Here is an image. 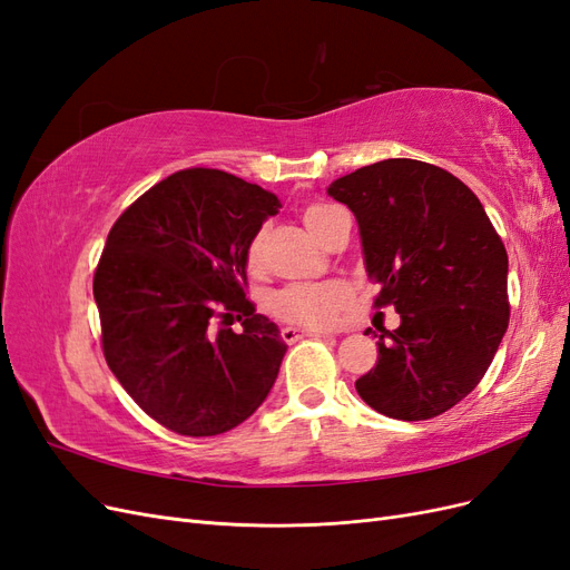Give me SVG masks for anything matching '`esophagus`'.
<instances>
[{"mask_svg":"<svg viewBox=\"0 0 570 570\" xmlns=\"http://www.w3.org/2000/svg\"><path fill=\"white\" fill-rule=\"evenodd\" d=\"M283 340L285 342H297V340H302V337H325V333H321V331H308V327H295V325H287V327H283Z\"/></svg>","mask_w":570,"mask_h":570,"instance_id":"obj_1","label":"esophagus"}]
</instances>
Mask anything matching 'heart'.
Instances as JSON below:
<instances>
[{
	"label": "heart",
	"mask_w": 570,
	"mask_h": 570,
	"mask_svg": "<svg viewBox=\"0 0 570 570\" xmlns=\"http://www.w3.org/2000/svg\"><path fill=\"white\" fill-rule=\"evenodd\" d=\"M335 209L333 204L314 202L302 209L304 226L318 235L325 216ZM262 243L264 230L258 228L247 245V266L249 271L262 268ZM350 297V289L342 281H323V283H292L278 289L271 299L273 312L289 323L325 327L337 318V312Z\"/></svg>",
	"instance_id": "b5f03b06"
}]
</instances>
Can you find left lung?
<instances>
[{
    "instance_id": "8db88e82",
    "label": "left lung",
    "mask_w": 570,
    "mask_h": 570,
    "mask_svg": "<svg viewBox=\"0 0 570 570\" xmlns=\"http://www.w3.org/2000/svg\"><path fill=\"white\" fill-rule=\"evenodd\" d=\"M347 204L375 304L400 327L377 335L375 366L356 381L371 409L425 421L459 404L490 368L509 325L504 243L480 199L444 168L385 159L327 185Z\"/></svg>"
}]
</instances>
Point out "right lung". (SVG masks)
<instances>
[{"mask_svg":"<svg viewBox=\"0 0 570 570\" xmlns=\"http://www.w3.org/2000/svg\"><path fill=\"white\" fill-rule=\"evenodd\" d=\"M281 206L226 170L187 168L147 189L107 237L92 285L107 364L178 435L228 433L278 377L287 344L243 285L249 239Z\"/></svg>","mask_w":570,"mask_h":570,"instance_id":"1","label":"right lung"}]
</instances>
